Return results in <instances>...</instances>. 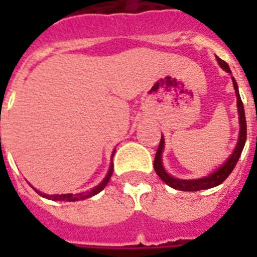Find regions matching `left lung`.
Here are the masks:
<instances>
[{
  "label": "left lung",
  "mask_w": 257,
  "mask_h": 257,
  "mask_svg": "<svg viewBox=\"0 0 257 257\" xmlns=\"http://www.w3.org/2000/svg\"><path fill=\"white\" fill-rule=\"evenodd\" d=\"M219 65L223 68L225 72L231 73V69L225 61H223L221 58L216 57ZM232 82H233V86H235L236 97H237V112H239V124H240V132H239V139H237V144H236L235 151L232 152V155L227 159V161L224 163L220 168L216 169L215 172H212L211 175H208L207 177H203V179H195V180H181L176 179L173 176L168 175L167 171L163 167V160H161V155H163V151H164V137L161 136L160 145H159V149L156 152V157H155V171H156L157 176L160 177L163 181H164L167 185L175 188V189H179V191H188V192H195V191H201V189H209V188H213L216 185H220L223 183L224 180L227 179L228 176L231 175V172L233 171L235 165L237 164V161L240 159V155L243 152L244 145H245V140H247V121H245V113H244V106L243 102H241V98H240L239 94V88H237V84H236L235 78L232 77Z\"/></svg>",
  "instance_id": "8db88e82"
}]
</instances>
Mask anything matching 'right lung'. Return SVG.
<instances>
[{"label":"right lung","mask_w":257,"mask_h":257,"mask_svg":"<svg viewBox=\"0 0 257 257\" xmlns=\"http://www.w3.org/2000/svg\"><path fill=\"white\" fill-rule=\"evenodd\" d=\"M113 155H114V151H113ZM112 173H113V164H110L108 175L105 176V179L102 180L97 187L93 188L92 191L82 192V193H77V195H72V193H68V195H45V193H42V192L37 191V189H36V192H38V195H41L42 197H46V199H49V200H60V201H77V200H84V199H88V197H92V196L97 195L98 192L102 191V189L106 187V184L109 183Z\"/></svg>","instance_id":"obj_1"}]
</instances>
